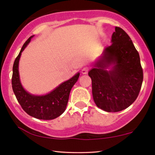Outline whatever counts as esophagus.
Here are the masks:
<instances>
[{"mask_svg": "<svg viewBox=\"0 0 155 155\" xmlns=\"http://www.w3.org/2000/svg\"><path fill=\"white\" fill-rule=\"evenodd\" d=\"M89 71V68L87 67H84L82 69V74H87Z\"/></svg>", "mask_w": 155, "mask_h": 155, "instance_id": "1", "label": "esophagus"}]
</instances>
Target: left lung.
Segmentation results:
<instances>
[{
    "mask_svg": "<svg viewBox=\"0 0 155 155\" xmlns=\"http://www.w3.org/2000/svg\"><path fill=\"white\" fill-rule=\"evenodd\" d=\"M111 45L89 72L96 105L107 112H118L132 104L138 96L143 81L139 53L128 34L116 27ZM113 63L111 71L105 70Z\"/></svg>",
    "mask_w": 155,
    "mask_h": 155,
    "instance_id": "1",
    "label": "left lung"
}]
</instances>
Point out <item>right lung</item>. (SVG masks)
Wrapping results in <instances>:
<instances>
[{
  "label": "right lung",
  "mask_w": 155,
  "mask_h": 155,
  "mask_svg": "<svg viewBox=\"0 0 155 155\" xmlns=\"http://www.w3.org/2000/svg\"><path fill=\"white\" fill-rule=\"evenodd\" d=\"M32 37L33 36H31L25 41L14 61L12 76V90L22 109L29 116L38 119H54L65 111L68 101L70 92L78 81L80 73H77L70 80L61 84L52 92L44 96H34L29 94L23 89L20 83L18 64L21 53Z\"/></svg>",
  "instance_id": "add662e5"
}]
</instances>
